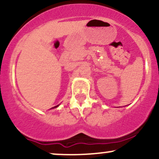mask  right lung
I'll list each match as a JSON object with an SVG mask.
<instances>
[{
  "mask_svg": "<svg viewBox=\"0 0 159 159\" xmlns=\"http://www.w3.org/2000/svg\"><path fill=\"white\" fill-rule=\"evenodd\" d=\"M58 107V105H57V106H54V107H52V108H54V107Z\"/></svg>",
  "mask_w": 159,
  "mask_h": 159,
  "instance_id": "right-lung-1",
  "label": "right lung"
}]
</instances>
